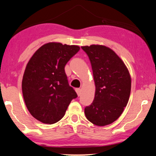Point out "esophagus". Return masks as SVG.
Segmentation results:
<instances>
[{"instance_id":"34e87169","label":"esophagus","mask_w":156,"mask_h":156,"mask_svg":"<svg viewBox=\"0 0 156 156\" xmlns=\"http://www.w3.org/2000/svg\"><path fill=\"white\" fill-rule=\"evenodd\" d=\"M76 93H77L78 96H80V94H81V90H80V89L76 88Z\"/></svg>"}]
</instances>
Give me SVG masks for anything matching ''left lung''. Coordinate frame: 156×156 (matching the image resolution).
<instances>
[{
	"instance_id": "8db88e82",
	"label": "left lung",
	"mask_w": 156,
	"mask_h": 156,
	"mask_svg": "<svg viewBox=\"0 0 156 156\" xmlns=\"http://www.w3.org/2000/svg\"><path fill=\"white\" fill-rule=\"evenodd\" d=\"M90 60L96 85L94 100L84 108L86 118L97 126L114 122L128 103L131 80L127 68L117 54L103 45L81 47Z\"/></svg>"
}]
</instances>
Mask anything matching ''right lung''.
<instances>
[{
	"mask_svg": "<svg viewBox=\"0 0 156 156\" xmlns=\"http://www.w3.org/2000/svg\"><path fill=\"white\" fill-rule=\"evenodd\" d=\"M80 50L76 45L49 43L31 58L22 81L23 95L29 112L41 122L54 124L64 116L78 97L65 72L67 62Z\"/></svg>",
	"mask_w": 156,
	"mask_h": 156,
	"instance_id": "add662e5",
	"label": "right lung"
}]
</instances>
